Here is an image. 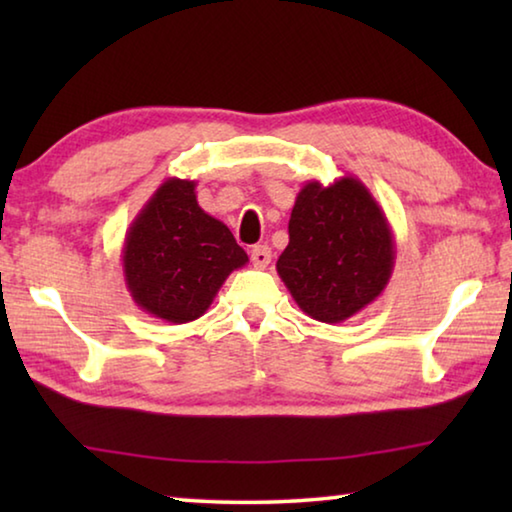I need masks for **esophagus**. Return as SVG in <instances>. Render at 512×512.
<instances>
[{
	"label": "esophagus",
	"mask_w": 512,
	"mask_h": 512,
	"mask_svg": "<svg viewBox=\"0 0 512 512\" xmlns=\"http://www.w3.org/2000/svg\"><path fill=\"white\" fill-rule=\"evenodd\" d=\"M271 248L268 246H255L253 250H250V262H253L255 268H266L268 264H271Z\"/></svg>",
	"instance_id": "esophagus-1"
}]
</instances>
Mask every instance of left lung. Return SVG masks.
Instances as JSON below:
<instances>
[{
    "mask_svg": "<svg viewBox=\"0 0 512 512\" xmlns=\"http://www.w3.org/2000/svg\"><path fill=\"white\" fill-rule=\"evenodd\" d=\"M393 266L391 223L359 178L305 183L275 268L307 316L334 325L359 314L386 289Z\"/></svg>",
    "mask_w": 512,
    "mask_h": 512,
    "instance_id": "8db88e82",
    "label": "left lung"
}]
</instances>
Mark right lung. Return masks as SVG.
<instances>
[{
  "label": "right lung",
  "instance_id": "right-lung-1",
  "mask_svg": "<svg viewBox=\"0 0 512 512\" xmlns=\"http://www.w3.org/2000/svg\"><path fill=\"white\" fill-rule=\"evenodd\" d=\"M121 264L137 307L183 325L210 309L248 255L228 225L201 210L196 180L167 178L126 230Z\"/></svg>",
  "mask_w": 512,
  "mask_h": 512
}]
</instances>
